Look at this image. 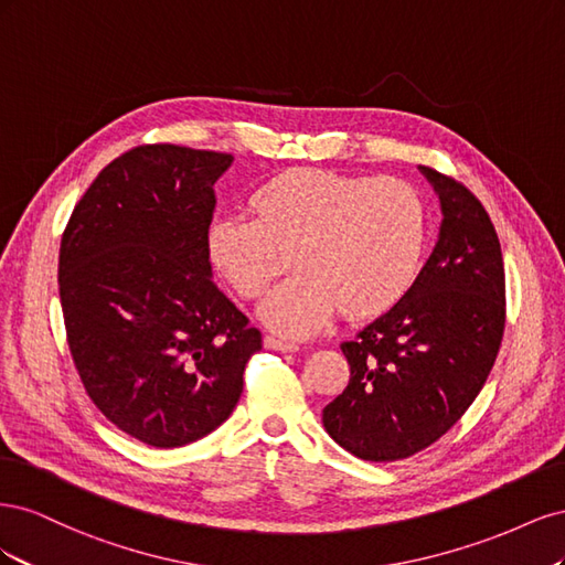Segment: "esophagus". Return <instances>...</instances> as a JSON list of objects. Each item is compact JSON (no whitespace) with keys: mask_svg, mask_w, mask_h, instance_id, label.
<instances>
[{"mask_svg":"<svg viewBox=\"0 0 565 565\" xmlns=\"http://www.w3.org/2000/svg\"><path fill=\"white\" fill-rule=\"evenodd\" d=\"M264 347H266V349H273V351H297V349H299L297 341L278 337V334H266V337H264Z\"/></svg>","mask_w":565,"mask_h":565,"instance_id":"obj_1","label":"esophagus"}]
</instances>
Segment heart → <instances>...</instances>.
Segmentation results:
<instances>
[{
    "mask_svg": "<svg viewBox=\"0 0 565 565\" xmlns=\"http://www.w3.org/2000/svg\"><path fill=\"white\" fill-rule=\"evenodd\" d=\"M254 216L210 226V256L243 299H259L292 262L299 266L264 306L280 332L311 334L337 309L349 318L388 311L415 282L426 245V207L413 185L292 169L249 195Z\"/></svg>",
    "mask_w": 565,
    "mask_h": 565,
    "instance_id": "heart-1",
    "label": "heart"
}]
</instances>
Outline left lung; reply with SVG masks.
Returning a JSON list of instances; mask_svg holds the SVG:
<instances>
[{"mask_svg":"<svg viewBox=\"0 0 565 565\" xmlns=\"http://www.w3.org/2000/svg\"><path fill=\"white\" fill-rule=\"evenodd\" d=\"M422 174L440 198L438 243L398 303L341 344L351 380L322 409L324 431L367 461L405 459L457 424L504 334L498 231L465 183L431 167Z\"/></svg>","mask_w":565,"mask_h":565,"instance_id":"obj_1","label":"left lung"}]
</instances>
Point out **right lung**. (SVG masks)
I'll return each mask as SVG.
<instances>
[{
    "instance_id": "right-lung-1",
    "label": "right lung",
    "mask_w": 565,
    "mask_h": 565,
    "mask_svg": "<svg viewBox=\"0 0 565 565\" xmlns=\"http://www.w3.org/2000/svg\"><path fill=\"white\" fill-rule=\"evenodd\" d=\"M233 156L172 143L100 169L61 237L58 292L79 380L119 431L179 448L241 401L262 332L212 282L214 183Z\"/></svg>"
}]
</instances>
